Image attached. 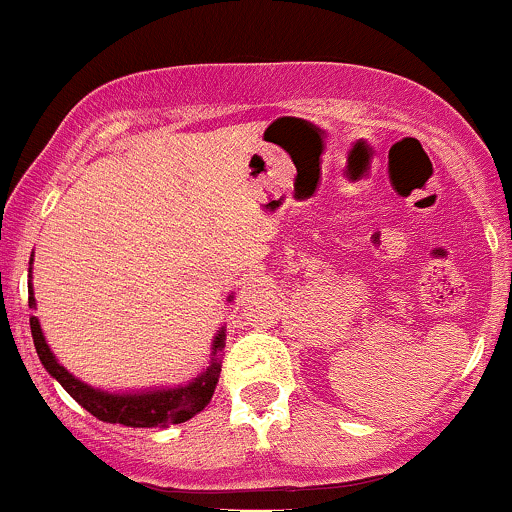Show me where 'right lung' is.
Instances as JSON below:
<instances>
[{"mask_svg":"<svg viewBox=\"0 0 512 512\" xmlns=\"http://www.w3.org/2000/svg\"><path fill=\"white\" fill-rule=\"evenodd\" d=\"M231 298L233 296H228V301H231ZM28 305L35 308L31 284H28ZM31 334L40 363H43L52 378H55L57 383H60L64 390L88 411V414L105 421V424H122L132 428L182 424V421L192 419V416L207 407L221 373V363L216 354H219L223 349V342H226V332H223L221 327L219 334L214 337V344H211V349H214L211 351V366L204 370L202 375H197L192 383L144 392H105L81 383L79 378H74V375L57 361L55 354L50 351L48 342H45L43 330H40V322L35 315H31Z\"/></svg>","mask_w":512,"mask_h":512,"instance_id":"add662e5","label":"right lung"}]
</instances>
